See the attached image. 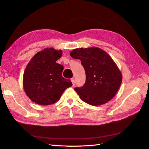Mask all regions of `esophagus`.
<instances>
[{
    "label": "esophagus",
    "mask_w": 149,
    "mask_h": 149,
    "mask_svg": "<svg viewBox=\"0 0 149 149\" xmlns=\"http://www.w3.org/2000/svg\"><path fill=\"white\" fill-rule=\"evenodd\" d=\"M71 81H72V85L74 86L75 85V79L74 78H72Z\"/></svg>",
    "instance_id": "1"
}]
</instances>
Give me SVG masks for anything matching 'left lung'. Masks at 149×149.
Instances as JSON below:
<instances>
[{"label": "left lung", "mask_w": 149, "mask_h": 149, "mask_svg": "<svg viewBox=\"0 0 149 149\" xmlns=\"http://www.w3.org/2000/svg\"><path fill=\"white\" fill-rule=\"evenodd\" d=\"M70 56L79 59L84 68L86 80L75 90L82 101L93 106L105 104L115 96L121 84L123 75L110 55L99 47L77 48Z\"/></svg>", "instance_id": "1"}]
</instances>
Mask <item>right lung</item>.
Masks as SVG:
<instances>
[{"instance_id":"obj_1","label":"right lung","mask_w":149,"mask_h":149,"mask_svg":"<svg viewBox=\"0 0 149 149\" xmlns=\"http://www.w3.org/2000/svg\"><path fill=\"white\" fill-rule=\"evenodd\" d=\"M61 50L45 48L38 52L27 64L23 86L26 95L39 105L54 104L61 98L72 82L62 77L63 67L56 63Z\"/></svg>"}]
</instances>
